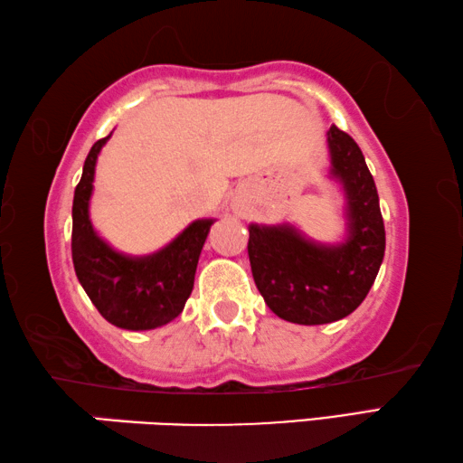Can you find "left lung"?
I'll return each instance as SVG.
<instances>
[{
  "label": "left lung",
  "mask_w": 463,
  "mask_h": 463,
  "mask_svg": "<svg viewBox=\"0 0 463 463\" xmlns=\"http://www.w3.org/2000/svg\"><path fill=\"white\" fill-rule=\"evenodd\" d=\"M327 148L329 173L345 194L344 241L317 244L288 223L248 227L258 290L274 315L298 326L334 323L358 309L374 285L386 248L378 191L360 146L331 126Z\"/></svg>",
  "instance_id": "1"
}]
</instances>
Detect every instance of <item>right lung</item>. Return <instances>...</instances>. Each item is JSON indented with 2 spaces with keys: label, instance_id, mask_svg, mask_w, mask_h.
I'll return each instance as SVG.
<instances>
[{
  "label": "right lung",
  "instance_id": "1",
  "mask_svg": "<svg viewBox=\"0 0 463 463\" xmlns=\"http://www.w3.org/2000/svg\"><path fill=\"white\" fill-rule=\"evenodd\" d=\"M105 136L89 150L83 175L72 199V264L77 279L97 311L111 326L144 331L166 326L184 309L194 270L213 219H197L158 252L126 256L113 250L93 230L89 201L93 193L97 156Z\"/></svg>",
  "mask_w": 463,
  "mask_h": 463
}]
</instances>
